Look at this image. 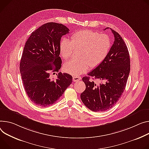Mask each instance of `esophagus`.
I'll return each mask as SVG.
<instances>
[{
    "instance_id": "34e87169",
    "label": "esophagus",
    "mask_w": 149,
    "mask_h": 149,
    "mask_svg": "<svg viewBox=\"0 0 149 149\" xmlns=\"http://www.w3.org/2000/svg\"><path fill=\"white\" fill-rule=\"evenodd\" d=\"M73 81L74 82H78L81 79V77H77V76H74L73 77Z\"/></svg>"
}]
</instances>
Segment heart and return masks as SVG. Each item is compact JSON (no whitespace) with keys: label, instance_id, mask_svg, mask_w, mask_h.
I'll list each match as a JSON object with an SVG mask.
<instances>
[{"label":"heart","instance_id":"1","mask_svg":"<svg viewBox=\"0 0 149 149\" xmlns=\"http://www.w3.org/2000/svg\"><path fill=\"white\" fill-rule=\"evenodd\" d=\"M71 41L66 38L61 40L59 50L61 56L67 59L72 57L75 48H81L80 59L67 62L63 66L65 72L74 76L86 72L90 66L95 68L106 58L111 47L110 37L89 30L77 31L72 34Z\"/></svg>","mask_w":149,"mask_h":149}]
</instances>
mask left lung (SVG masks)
Listing matches in <instances>:
<instances>
[{"instance_id":"1","label":"left lung","mask_w":149,"mask_h":149,"mask_svg":"<svg viewBox=\"0 0 149 149\" xmlns=\"http://www.w3.org/2000/svg\"><path fill=\"white\" fill-rule=\"evenodd\" d=\"M111 30L115 41L107 56L87 74L88 77L82 79L86 87L81 94V99L94 112L107 111L116 104L125 88L130 71V55L126 44L117 32ZM90 76L100 79L104 83L96 85L90 80Z\"/></svg>"}]
</instances>
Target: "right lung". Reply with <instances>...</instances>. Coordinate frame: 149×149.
<instances>
[{"label":"right lung","mask_w":149,"mask_h":149,"mask_svg":"<svg viewBox=\"0 0 149 149\" xmlns=\"http://www.w3.org/2000/svg\"><path fill=\"white\" fill-rule=\"evenodd\" d=\"M69 31L62 24L48 22L33 31L25 43L19 70L25 91L36 105L54 104L72 82L66 73L59 72L55 79L50 76L61 69V39Z\"/></svg>","instance_id":"obj_1"}]
</instances>
